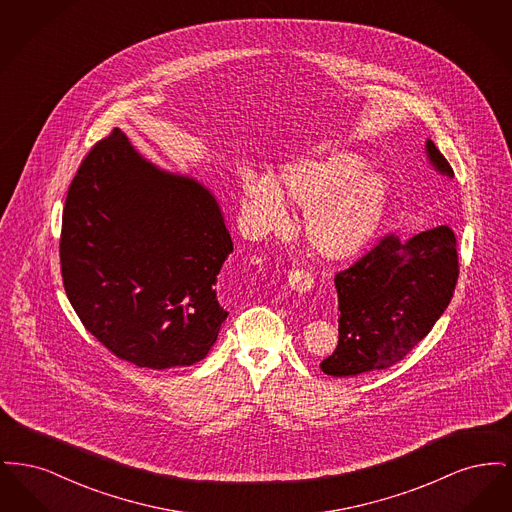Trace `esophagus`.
<instances>
[{
	"instance_id": "1",
	"label": "esophagus",
	"mask_w": 512,
	"mask_h": 512,
	"mask_svg": "<svg viewBox=\"0 0 512 512\" xmlns=\"http://www.w3.org/2000/svg\"><path fill=\"white\" fill-rule=\"evenodd\" d=\"M288 284L292 288L293 292L305 293L309 292L313 288V276L305 270H299V268H292L288 272Z\"/></svg>"
}]
</instances>
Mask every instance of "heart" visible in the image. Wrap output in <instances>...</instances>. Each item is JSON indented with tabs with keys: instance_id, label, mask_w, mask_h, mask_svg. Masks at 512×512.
<instances>
[{
	"instance_id": "1",
	"label": "heart",
	"mask_w": 512,
	"mask_h": 512,
	"mask_svg": "<svg viewBox=\"0 0 512 512\" xmlns=\"http://www.w3.org/2000/svg\"><path fill=\"white\" fill-rule=\"evenodd\" d=\"M365 159L351 151L286 163L268 182L244 184L247 211L263 232L286 222V204L305 211V240L330 261H343L365 249L380 228L388 207L382 174L363 171Z\"/></svg>"
}]
</instances>
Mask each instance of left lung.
I'll return each mask as SVG.
<instances>
[{"instance_id":"obj_1","label":"left lung","mask_w":512,"mask_h":512,"mask_svg":"<svg viewBox=\"0 0 512 512\" xmlns=\"http://www.w3.org/2000/svg\"><path fill=\"white\" fill-rule=\"evenodd\" d=\"M432 167L453 169L432 140ZM459 278L457 240L449 226L420 232L407 242L388 234L355 265L334 278L338 292L336 351L320 363L324 374L357 376L401 361L447 309Z\"/></svg>"}]
</instances>
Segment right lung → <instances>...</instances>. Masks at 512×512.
<instances>
[{"instance_id":"add662e5","label":"right lung","mask_w":512,"mask_h":512,"mask_svg":"<svg viewBox=\"0 0 512 512\" xmlns=\"http://www.w3.org/2000/svg\"><path fill=\"white\" fill-rule=\"evenodd\" d=\"M234 245L194 178L146 161L119 128L84 157L61 224V274L84 328L140 368L195 365L228 311L217 276Z\"/></svg>"}]
</instances>
